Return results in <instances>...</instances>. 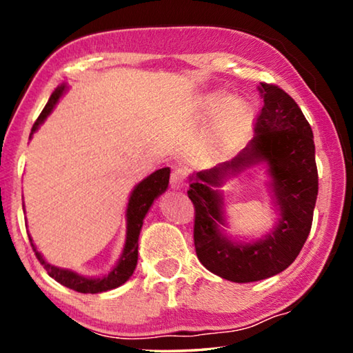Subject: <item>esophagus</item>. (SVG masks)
I'll list each match as a JSON object with an SVG mask.
<instances>
[{
	"mask_svg": "<svg viewBox=\"0 0 353 353\" xmlns=\"http://www.w3.org/2000/svg\"><path fill=\"white\" fill-rule=\"evenodd\" d=\"M187 185V176L182 168H177L171 174V187L172 188H183Z\"/></svg>",
	"mask_w": 353,
	"mask_h": 353,
	"instance_id": "34e87169",
	"label": "esophagus"
}]
</instances>
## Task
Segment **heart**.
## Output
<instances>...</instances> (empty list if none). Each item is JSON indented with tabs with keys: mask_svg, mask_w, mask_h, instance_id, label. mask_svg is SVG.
I'll return each mask as SVG.
<instances>
[{
	"mask_svg": "<svg viewBox=\"0 0 353 353\" xmlns=\"http://www.w3.org/2000/svg\"><path fill=\"white\" fill-rule=\"evenodd\" d=\"M202 109L207 115L219 112L208 137V151L213 155H223L234 149L246 134L250 124V109L241 99L227 101L224 94L212 93L202 101Z\"/></svg>",
	"mask_w": 353,
	"mask_h": 353,
	"instance_id": "1",
	"label": "heart"
}]
</instances>
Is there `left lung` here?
<instances>
[{"label":"left lung","instance_id":"left-lung-1","mask_svg":"<svg viewBox=\"0 0 353 353\" xmlns=\"http://www.w3.org/2000/svg\"><path fill=\"white\" fill-rule=\"evenodd\" d=\"M261 110L255 137L243 151L216 168L191 176L188 198L194 205L196 255L208 271L238 283L256 282L286 270L305 244L318 198L313 130L301 107L276 83L261 82ZM259 159L270 163L273 190L283 218L272 234L252 245L232 243L220 235V196L212 190L230 169Z\"/></svg>","mask_w":353,"mask_h":353}]
</instances>
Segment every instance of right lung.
I'll use <instances>...</instances> for the list:
<instances>
[{"label":"right lung","mask_w":353,"mask_h":353,"mask_svg":"<svg viewBox=\"0 0 353 353\" xmlns=\"http://www.w3.org/2000/svg\"><path fill=\"white\" fill-rule=\"evenodd\" d=\"M63 90H65V85H61L52 92L50 101H48V104L45 105V109L41 110L39 118L35 119L31 134H34L35 130H37L39 124L43 123V119L50 115V112L52 110V107L56 105L57 99L62 97ZM168 182H170V168H162L152 172L151 176L146 177L145 181H141L134 188L132 194H130L129 198V205H128V236H126V244H124L121 259H119L118 265L113 268V271L107 274V276H104L103 279H85L76 272H71L67 270H59L56 266L48 265V263L43 260V256L37 252V249H35V246L32 244L31 238H29V241H31V246L35 252V256H37L39 261L45 266L48 274H50L56 282L77 292H92V294H97V292L109 291V290L117 288L119 285H123L130 276H132L137 266V259H139V236L143 225V219H145L149 207L152 205L154 199L157 198L159 194H162L166 190V187H168Z\"/></svg>","instance_id":"1"}]
</instances>
